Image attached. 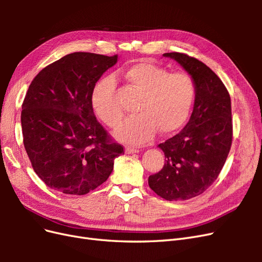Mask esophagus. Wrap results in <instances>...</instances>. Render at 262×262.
Returning <instances> with one entry per match:
<instances>
[{"instance_id":"obj_1","label":"esophagus","mask_w":262,"mask_h":262,"mask_svg":"<svg viewBox=\"0 0 262 262\" xmlns=\"http://www.w3.org/2000/svg\"><path fill=\"white\" fill-rule=\"evenodd\" d=\"M124 152L126 154H133V153H139L140 150L138 148H134V147H131V146H126L125 149H124Z\"/></svg>"}]
</instances>
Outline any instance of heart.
Here are the masks:
<instances>
[{"label": "heart", "mask_w": 262, "mask_h": 262, "mask_svg": "<svg viewBox=\"0 0 262 262\" xmlns=\"http://www.w3.org/2000/svg\"><path fill=\"white\" fill-rule=\"evenodd\" d=\"M124 78L141 93L136 107L137 116L118 126L115 137L125 143L143 144L158 130L169 134L186 122L195 97L193 78L185 72L169 73L150 62H138L125 70ZM116 80L101 78L92 91V106L102 122L115 128L123 118L116 100Z\"/></svg>", "instance_id": "obj_1"}]
</instances>
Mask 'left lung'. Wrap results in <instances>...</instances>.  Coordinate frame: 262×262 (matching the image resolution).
<instances>
[{"label": "left lung", "instance_id": "left-lung-1", "mask_svg": "<svg viewBox=\"0 0 262 262\" xmlns=\"http://www.w3.org/2000/svg\"><path fill=\"white\" fill-rule=\"evenodd\" d=\"M163 55L177 61L193 78L195 97L185 128L158 145L166 163L148 177V186L165 200H188L203 193L225 164L233 139L231 97L203 62L179 52Z\"/></svg>", "mask_w": 262, "mask_h": 262}]
</instances>
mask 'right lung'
<instances>
[{"label": "right lung", "instance_id": "1", "mask_svg": "<svg viewBox=\"0 0 262 262\" xmlns=\"http://www.w3.org/2000/svg\"><path fill=\"white\" fill-rule=\"evenodd\" d=\"M118 55L74 52L42 69L29 85L21 110L24 146L49 188L82 195L105 182L123 147L94 115L92 91Z\"/></svg>", "mask_w": 262, "mask_h": 262}]
</instances>
